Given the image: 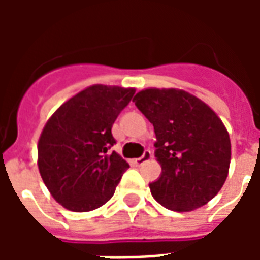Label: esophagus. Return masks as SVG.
Instances as JSON below:
<instances>
[{
    "mask_svg": "<svg viewBox=\"0 0 260 260\" xmlns=\"http://www.w3.org/2000/svg\"><path fill=\"white\" fill-rule=\"evenodd\" d=\"M150 158H152V152H150V150L147 149V150H145V152H143V154H142L141 157L136 158L135 164H136V166H142V164H145L146 161H149Z\"/></svg>",
    "mask_w": 260,
    "mask_h": 260,
    "instance_id": "34e87169",
    "label": "esophagus"
}]
</instances>
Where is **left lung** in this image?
<instances>
[{
    "mask_svg": "<svg viewBox=\"0 0 260 260\" xmlns=\"http://www.w3.org/2000/svg\"><path fill=\"white\" fill-rule=\"evenodd\" d=\"M134 102L154 126L161 174L153 198L174 212L206 205L221 189L231 158L229 132L207 104L184 90L146 89Z\"/></svg>",
    "mask_w": 260,
    "mask_h": 260,
    "instance_id": "1",
    "label": "left lung"
}]
</instances>
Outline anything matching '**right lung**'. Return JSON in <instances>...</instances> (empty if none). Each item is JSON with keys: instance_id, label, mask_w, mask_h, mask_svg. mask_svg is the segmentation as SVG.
I'll return each instance as SVG.
<instances>
[{"instance_id": "right-lung-1", "label": "right lung", "mask_w": 260, "mask_h": 260, "mask_svg": "<svg viewBox=\"0 0 260 260\" xmlns=\"http://www.w3.org/2000/svg\"><path fill=\"white\" fill-rule=\"evenodd\" d=\"M134 89L90 86L53 114L39 139V171L54 199L72 212H90L113 198L129 164L111 147L114 121Z\"/></svg>"}]
</instances>
